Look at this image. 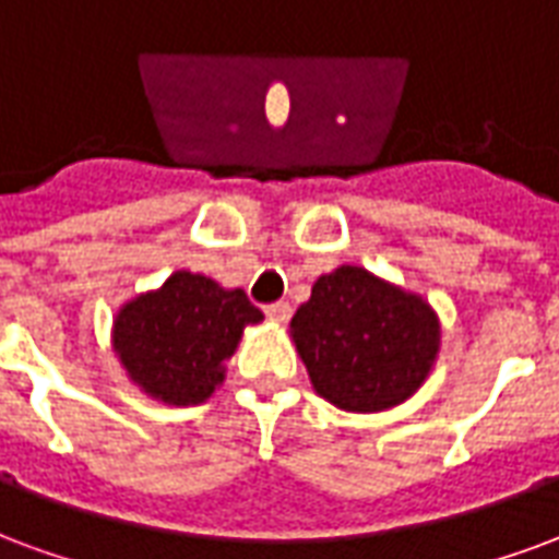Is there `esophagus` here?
<instances>
[{"label": "esophagus", "instance_id": "1", "mask_svg": "<svg viewBox=\"0 0 559 559\" xmlns=\"http://www.w3.org/2000/svg\"><path fill=\"white\" fill-rule=\"evenodd\" d=\"M264 312H267V319L274 321V324H285V321L292 319V307L288 304H271Z\"/></svg>", "mask_w": 559, "mask_h": 559}]
</instances>
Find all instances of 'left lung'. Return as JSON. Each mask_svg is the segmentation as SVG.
I'll return each mask as SVG.
<instances>
[{
	"label": "left lung",
	"instance_id": "1",
	"mask_svg": "<svg viewBox=\"0 0 559 559\" xmlns=\"http://www.w3.org/2000/svg\"><path fill=\"white\" fill-rule=\"evenodd\" d=\"M288 336L312 390L352 414L405 405L441 354V319L429 300L360 264L319 276Z\"/></svg>",
	"mask_w": 559,
	"mask_h": 559
}]
</instances>
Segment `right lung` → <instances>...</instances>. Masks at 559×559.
<instances>
[{"instance_id": "1", "label": "right lung", "mask_w": 559, "mask_h": 559, "mask_svg": "<svg viewBox=\"0 0 559 559\" xmlns=\"http://www.w3.org/2000/svg\"><path fill=\"white\" fill-rule=\"evenodd\" d=\"M264 321L243 288L193 271H175L157 288L124 300L112 319V354L154 402L202 405L226 381L243 330Z\"/></svg>"}]
</instances>
